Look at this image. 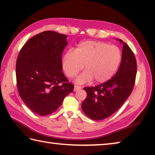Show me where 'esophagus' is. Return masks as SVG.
I'll return each instance as SVG.
<instances>
[{
	"instance_id": "obj_1",
	"label": "esophagus",
	"mask_w": 155,
	"mask_h": 155,
	"mask_svg": "<svg viewBox=\"0 0 155 155\" xmlns=\"http://www.w3.org/2000/svg\"><path fill=\"white\" fill-rule=\"evenodd\" d=\"M81 86H77V85H75L74 86V91H77L78 90H80V89H81Z\"/></svg>"
}]
</instances>
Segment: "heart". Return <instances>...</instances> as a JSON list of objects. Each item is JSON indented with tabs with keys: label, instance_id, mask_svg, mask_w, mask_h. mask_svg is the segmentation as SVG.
<instances>
[{
	"label": "heart",
	"instance_id": "obj_1",
	"mask_svg": "<svg viewBox=\"0 0 155 155\" xmlns=\"http://www.w3.org/2000/svg\"><path fill=\"white\" fill-rule=\"evenodd\" d=\"M122 59L120 49L109 43L85 41L80 43L75 51L69 50L64 54L62 65L67 77L73 78L82 71H86L76 79L78 84L91 82L104 83L112 78L117 71Z\"/></svg>",
	"mask_w": 155,
	"mask_h": 155
}]
</instances>
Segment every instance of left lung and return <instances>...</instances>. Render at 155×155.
<instances>
[{"instance_id": "left-lung-1", "label": "left lung", "mask_w": 155, "mask_h": 155, "mask_svg": "<svg viewBox=\"0 0 155 155\" xmlns=\"http://www.w3.org/2000/svg\"><path fill=\"white\" fill-rule=\"evenodd\" d=\"M117 40L123 45L118 71L107 82L84 88L87 97L82 102V109L93 120H104L116 112L128 99L135 84L137 73L135 55L127 43Z\"/></svg>"}]
</instances>
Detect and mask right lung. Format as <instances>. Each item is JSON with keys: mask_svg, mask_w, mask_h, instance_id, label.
<instances>
[{"mask_svg": "<svg viewBox=\"0 0 155 155\" xmlns=\"http://www.w3.org/2000/svg\"><path fill=\"white\" fill-rule=\"evenodd\" d=\"M67 35L47 31L31 38L16 61V80L20 96L32 112L47 116L61 106L74 85L62 73V54Z\"/></svg>", "mask_w": 155, "mask_h": 155, "instance_id": "1", "label": "right lung"}]
</instances>
